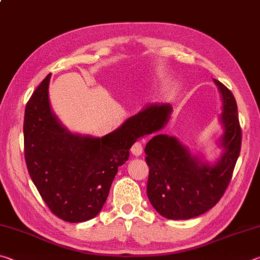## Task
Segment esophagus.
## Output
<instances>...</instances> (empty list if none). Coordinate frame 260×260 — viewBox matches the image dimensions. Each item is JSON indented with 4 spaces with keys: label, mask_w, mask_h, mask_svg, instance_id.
Here are the masks:
<instances>
[{
    "label": "esophagus",
    "mask_w": 260,
    "mask_h": 260,
    "mask_svg": "<svg viewBox=\"0 0 260 260\" xmlns=\"http://www.w3.org/2000/svg\"><path fill=\"white\" fill-rule=\"evenodd\" d=\"M142 151H143V147L140 142L134 143L133 147H132V153H133V155L136 156V157L140 156L141 153H142Z\"/></svg>",
    "instance_id": "1"
}]
</instances>
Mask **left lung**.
I'll return each mask as SVG.
<instances>
[{"label":"left lung","mask_w":260,"mask_h":260,"mask_svg":"<svg viewBox=\"0 0 260 260\" xmlns=\"http://www.w3.org/2000/svg\"><path fill=\"white\" fill-rule=\"evenodd\" d=\"M221 100L218 122L221 133L215 140L220 155L213 161L203 152L193 153L175 136L160 134L173 109L169 103H151L125 120L127 128L143 138L157 133L144 148L150 167L148 199L166 219L187 220L205 213L218 203L231 181L241 149V128L232 91L213 79Z\"/></svg>","instance_id":"8db88e82"}]
</instances>
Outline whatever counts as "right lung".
I'll return each instance as SVG.
<instances>
[{"mask_svg":"<svg viewBox=\"0 0 260 260\" xmlns=\"http://www.w3.org/2000/svg\"><path fill=\"white\" fill-rule=\"evenodd\" d=\"M50 78L25 109L26 165L52 213L68 222L87 221L102 210L118 167L128 160L140 136L125 122L102 138L69 131L51 109Z\"/></svg>","mask_w":260,"mask_h":260,"instance_id":"obj_1","label":"right lung"}]
</instances>
